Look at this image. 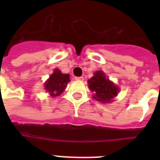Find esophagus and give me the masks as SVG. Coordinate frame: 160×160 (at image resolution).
Wrapping results in <instances>:
<instances>
[{
    "label": "esophagus",
    "mask_w": 160,
    "mask_h": 160,
    "mask_svg": "<svg viewBox=\"0 0 160 160\" xmlns=\"http://www.w3.org/2000/svg\"><path fill=\"white\" fill-rule=\"evenodd\" d=\"M75 80H80V81H82V80H84V78L81 76V77H75Z\"/></svg>",
    "instance_id": "esophagus-1"
}]
</instances>
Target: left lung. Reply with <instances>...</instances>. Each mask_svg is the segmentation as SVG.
Listing matches in <instances>:
<instances>
[{
    "instance_id": "1",
    "label": "left lung",
    "mask_w": 160,
    "mask_h": 160,
    "mask_svg": "<svg viewBox=\"0 0 160 160\" xmlns=\"http://www.w3.org/2000/svg\"><path fill=\"white\" fill-rule=\"evenodd\" d=\"M89 89L92 91L93 98L101 103H110L119 91L118 86L106 78L105 73L98 70L88 80Z\"/></svg>"
}]
</instances>
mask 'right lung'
Masks as SVG:
<instances>
[{"label": "right lung", "instance_id": "add662e5", "mask_svg": "<svg viewBox=\"0 0 160 160\" xmlns=\"http://www.w3.org/2000/svg\"><path fill=\"white\" fill-rule=\"evenodd\" d=\"M70 81L69 74H62L58 69L54 70L50 78L45 83V90L51 97H56L64 92L67 84Z\"/></svg>", "mask_w": 160, "mask_h": 160}]
</instances>
